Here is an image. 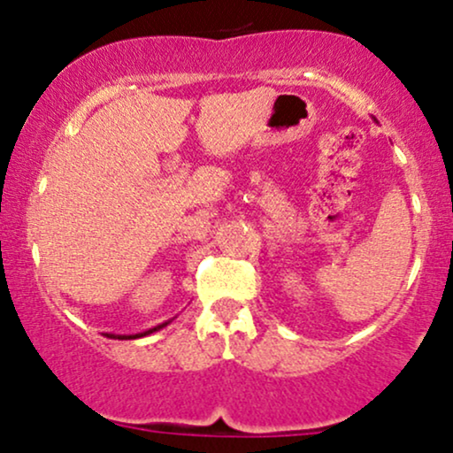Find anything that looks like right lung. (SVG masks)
Segmentation results:
<instances>
[{"label":"right lung","mask_w":453,"mask_h":453,"mask_svg":"<svg viewBox=\"0 0 453 453\" xmlns=\"http://www.w3.org/2000/svg\"><path fill=\"white\" fill-rule=\"evenodd\" d=\"M168 324H170V321H164V324H159V326H155V327H149V330H144V332H138V334H112V332H104V336H108V339H119V341L142 339V336H149V334H153V332L161 330V327H165V326H168Z\"/></svg>","instance_id":"1"}]
</instances>
